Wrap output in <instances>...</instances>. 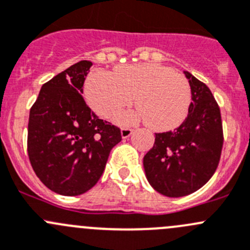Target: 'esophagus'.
Segmentation results:
<instances>
[{"instance_id":"esophagus-1","label":"esophagus","mask_w":250,"mask_h":250,"mask_svg":"<svg viewBox=\"0 0 250 250\" xmlns=\"http://www.w3.org/2000/svg\"><path fill=\"white\" fill-rule=\"evenodd\" d=\"M133 130L130 129V128H123L122 130H121V137H122V139H127V138H129L130 135H132Z\"/></svg>"}]
</instances>
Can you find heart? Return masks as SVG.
Here are the masks:
<instances>
[{
    "label": "heart",
    "instance_id": "obj_1",
    "mask_svg": "<svg viewBox=\"0 0 250 250\" xmlns=\"http://www.w3.org/2000/svg\"><path fill=\"white\" fill-rule=\"evenodd\" d=\"M84 94L91 110L111 118L129 106L134 96L139 110L116 117L120 125L145 121L156 132L178 128L186 121L192 103L190 85L182 74L159 63L125 64L107 71H94L88 77Z\"/></svg>",
    "mask_w": 250,
    "mask_h": 250
}]
</instances>
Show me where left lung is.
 Segmentation results:
<instances>
[{"label":"left lung","instance_id":"left-lung-1","mask_svg":"<svg viewBox=\"0 0 250 250\" xmlns=\"http://www.w3.org/2000/svg\"><path fill=\"white\" fill-rule=\"evenodd\" d=\"M183 73L192 90L189 113L172 132L156 133L143 159L150 186L169 198L192 194L211 178L224 143L221 113L211 91L189 72Z\"/></svg>","mask_w":250,"mask_h":250}]
</instances>
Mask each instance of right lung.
Wrapping results in <instances>:
<instances>
[{
    "label": "right lung",
    "instance_id": "1",
    "mask_svg": "<svg viewBox=\"0 0 250 250\" xmlns=\"http://www.w3.org/2000/svg\"><path fill=\"white\" fill-rule=\"evenodd\" d=\"M90 61H81L41 86L29 113L28 155L48 189L73 197L100 179L111 149L121 142L118 128L100 120L84 101Z\"/></svg>",
    "mask_w": 250,
    "mask_h": 250
}]
</instances>
